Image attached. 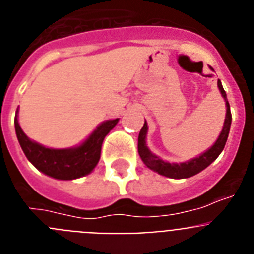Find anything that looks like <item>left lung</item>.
Listing matches in <instances>:
<instances>
[{
    "instance_id": "obj_1",
    "label": "left lung",
    "mask_w": 254,
    "mask_h": 254,
    "mask_svg": "<svg viewBox=\"0 0 254 254\" xmlns=\"http://www.w3.org/2000/svg\"><path fill=\"white\" fill-rule=\"evenodd\" d=\"M217 87H219L220 93L223 95L224 100L226 104V116H225V122H224V127L219 134V138L216 142L203 154L199 156L190 160L186 161V163H168V161L161 160L159 156L152 154L146 146V133H147V123L145 121L143 127L141 128L140 134H138V154L142 161L145 163L147 168H150L154 172L159 173L160 176L168 177V178L173 179H183V178H190V177L196 176L197 173L202 172L205 168H207L216 158L221 154L225 146L226 140H228L229 131H230V125H232V113H230V105H229L228 99H226V93L224 90L221 81H217Z\"/></svg>"
}]
</instances>
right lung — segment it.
I'll return each mask as SVG.
<instances>
[{"label":"right lung","instance_id":"1","mask_svg":"<svg viewBox=\"0 0 254 254\" xmlns=\"http://www.w3.org/2000/svg\"><path fill=\"white\" fill-rule=\"evenodd\" d=\"M118 121L116 118L103 122L80 146L71 149H49L31 141L22 132L17 114L15 116V131L22 151L38 170L55 179L71 181L93 172L100 159L104 137L114 128Z\"/></svg>","mask_w":254,"mask_h":254}]
</instances>
